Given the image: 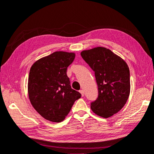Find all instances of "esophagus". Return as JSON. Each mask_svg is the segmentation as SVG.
<instances>
[{"mask_svg": "<svg viewBox=\"0 0 154 154\" xmlns=\"http://www.w3.org/2000/svg\"><path fill=\"white\" fill-rule=\"evenodd\" d=\"M80 94H81L82 97L84 96V91H83V90H80Z\"/></svg>", "mask_w": 154, "mask_h": 154, "instance_id": "esophagus-1", "label": "esophagus"}]
</instances>
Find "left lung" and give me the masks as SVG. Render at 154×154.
Instances as JSON below:
<instances>
[{
	"instance_id": "8db88e82",
	"label": "left lung",
	"mask_w": 154,
	"mask_h": 154,
	"mask_svg": "<svg viewBox=\"0 0 154 154\" xmlns=\"http://www.w3.org/2000/svg\"><path fill=\"white\" fill-rule=\"evenodd\" d=\"M80 54L95 72L98 87V97L91 104V108L100 117H111L124 106L129 97V67L124 60L104 47L83 50Z\"/></svg>"
}]
</instances>
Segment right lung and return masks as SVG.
I'll list each match as a JSON object with an SVG mask.
<instances>
[{
    "instance_id": "obj_1",
    "label": "right lung",
    "mask_w": 154,
    "mask_h": 154,
    "mask_svg": "<svg viewBox=\"0 0 154 154\" xmlns=\"http://www.w3.org/2000/svg\"><path fill=\"white\" fill-rule=\"evenodd\" d=\"M74 52H54L35 61L30 69L28 94L35 110L46 120L65 119L81 94L72 89L67 67L74 61Z\"/></svg>"
}]
</instances>
